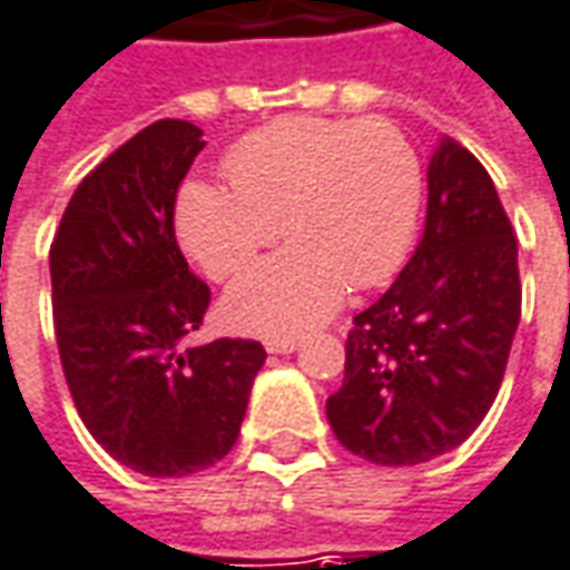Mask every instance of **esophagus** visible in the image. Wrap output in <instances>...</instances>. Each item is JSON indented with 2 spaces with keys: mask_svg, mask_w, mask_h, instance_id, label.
I'll return each instance as SVG.
<instances>
[{
  "mask_svg": "<svg viewBox=\"0 0 570 570\" xmlns=\"http://www.w3.org/2000/svg\"><path fill=\"white\" fill-rule=\"evenodd\" d=\"M265 350L277 352V355H289V352L299 350V340H268Z\"/></svg>",
  "mask_w": 570,
  "mask_h": 570,
  "instance_id": "34e87169",
  "label": "esophagus"
}]
</instances>
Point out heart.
<instances>
[{
  "label": "heart",
  "instance_id": "obj_1",
  "mask_svg": "<svg viewBox=\"0 0 570 570\" xmlns=\"http://www.w3.org/2000/svg\"><path fill=\"white\" fill-rule=\"evenodd\" d=\"M230 187L193 180L177 196V236L205 274L243 271L281 234L293 243L227 293V321L262 336L308 334L355 289L383 284L415 239L424 174L390 121L293 115L224 158Z\"/></svg>",
  "mask_w": 570,
  "mask_h": 570
}]
</instances>
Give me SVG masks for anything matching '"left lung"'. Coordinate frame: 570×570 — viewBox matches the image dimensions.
Instances as JSON below:
<instances>
[{
	"mask_svg": "<svg viewBox=\"0 0 570 570\" xmlns=\"http://www.w3.org/2000/svg\"><path fill=\"white\" fill-rule=\"evenodd\" d=\"M521 321L518 239L487 168L443 137L428 165V220L409 265L352 317L327 421L386 468L462 446L490 412Z\"/></svg>",
	"mask_w": 570,
	"mask_h": 570,
	"instance_id": "left-lung-1",
	"label": "left lung"
}]
</instances>
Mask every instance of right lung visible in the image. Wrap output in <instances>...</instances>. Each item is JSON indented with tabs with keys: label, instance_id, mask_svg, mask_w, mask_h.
I'll list each match as a JSON object with an SVG mask.
<instances>
[{
	"label": "right lung",
	"instance_id": "right-lung-1",
	"mask_svg": "<svg viewBox=\"0 0 570 570\" xmlns=\"http://www.w3.org/2000/svg\"><path fill=\"white\" fill-rule=\"evenodd\" d=\"M203 130L149 124L83 177L52 249V317L77 415L111 459L187 478L239 436L265 350L255 340L184 346L212 302L174 236V203Z\"/></svg>",
	"mask_w": 570,
	"mask_h": 570
}]
</instances>
